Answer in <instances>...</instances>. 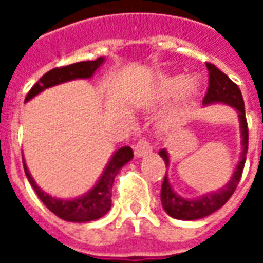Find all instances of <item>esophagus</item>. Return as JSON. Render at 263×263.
<instances>
[{"label": "esophagus", "instance_id": "1", "mask_svg": "<svg viewBox=\"0 0 263 263\" xmlns=\"http://www.w3.org/2000/svg\"><path fill=\"white\" fill-rule=\"evenodd\" d=\"M152 149H154V146H152L151 141L146 139V138H142V139H139V141H138V143L135 145L134 151H135V155H137V156H145V155L151 154V152H152Z\"/></svg>", "mask_w": 263, "mask_h": 263}]
</instances>
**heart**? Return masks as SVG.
<instances>
[{
    "label": "heart",
    "instance_id": "b5f03b06",
    "mask_svg": "<svg viewBox=\"0 0 263 263\" xmlns=\"http://www.w3.org/2000/svg\"><path fill=\"white\" fill-rule=\"evenodd\" d=\"M197 88V81L187 80L183 76H175V77H166L160 83V94L163 97H173L177 94L192 92Z\"/></svg>",
    "mask_w": 263,
    "mask_h": 263
}]
</instances>
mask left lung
Returning <instances> with one entry per match:
<instances>
[{
	"mask_svg": "<svg viewBox=\"0 0 263 263\" xmlns=\"http://www.w3.org/2000/svg\"><path fill=\"white\" fill-rule=\"evenodd\" d=\"M205 67L209 70V87H207V92L204 96L203 104L227 103L237 109L238 115H239V122H241V129H242L241 131L242 134V152H241L239 163H238L237 169L234 172L228 184L218 192L205 194L197 200H186V198L179 197L172 190L169 180L165 176L163 183H162V190H160V201H162V205L166 213L177 220H198V218L210 215L220 207H222L230 200L232 193L237 189L238 183L241 180L245 160H247V152H248V124H247V117H245V107H243L241 90L226 73H222L213 63H205ZM159 155L163 158L166 165H169V158H167L166 151H160Z\"/></svg>",
	"mask_w": 263,
	"mask_h": 263,
	"instance_id": "left-lung-1",
	"label": "left lung"
}]
</instances>
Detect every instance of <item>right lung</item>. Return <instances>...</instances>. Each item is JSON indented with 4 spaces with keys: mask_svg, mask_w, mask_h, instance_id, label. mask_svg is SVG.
<instances>
[{
    "mask_svg": "<svg viewBox=\"0 0 263 263\" xmlns=\"http://www.w3.org/2000/svg\"><path fill=\"white\" fill-rule=\"evenodd\" d=\"M103 62L104 58H98L96 60L79 62V63L49 70L48 73H45L36 84L29 90L25 101L35 97L36 94L43 91L48 87L56 86V84L65 83V81L74 80V79L91 77ZM132 156H134V152L129 146H122L118 149L112 156V159L109 160L108 166L105 167L103 176L100 177V180L94 186V189H91L86 196L74 198V200H59V198H54L49 194L43 193L29 175L24 158H22V162H24V171H25L26 177L33 190L36 192L37 197L42 200V203L53 214L58 215L62 220L71 221V222H86V221L97 220L108 211L111 207V190H112L115 176L120 172L121 167L132 159Z\"/></svg>",
    "mask_w": 263,
    "mask_h": 263,
    "instance_id": "add662e5",
    "label": "right lung"
}]
</instances>
